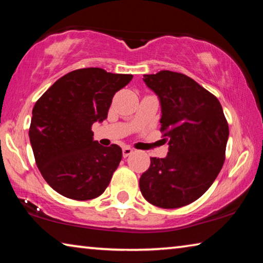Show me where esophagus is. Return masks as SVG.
<instances>
[{
	"label": "esophagus",
	"mask_w": 263,
	"mask_h": 263,
	"mask_svg": "<svg viewBox=\"0 0 263 263\" xmlns=\"http://www.w3.org/2000/svg\"><path fill=\"white\" fill-rule=\"evenodd\" d=\"M132 153H133V149L131 147H128V146L123 147V157L124 158H127L128 155H131Z\"/></svg>",
	"instance_id": "1"
}]
</instances>
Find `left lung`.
<instances>
[{
  "label": "left lung",
  "mask_w": 263,
  "mask_h": 263,
  "mask_svg": "<svg viewBox=\"0 0 263 263\" xmlns=\"http://www.w3.org/2000/svg\"><path fill=\"white\" fill-rule=\"evenodd\" d=\"M142 80L159 97L160 131L169 148L166 158H151L140 191L155 206L188 205L210 188L224 164L228 121L217 97L184 74L160 70Z\"/></svg>",
  "instance_id": "1"
}]
</instances>
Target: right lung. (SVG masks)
I'll return each instance as SVG.
<instances>
[{
    "label": "right lung",
    "instance_id": "add662e5",
    "mask_svg": "<svg viewBox=\"0 0 263 263\" xmlns=\"http://www.w3.org/2000/svg\"><path fill=\"white\" fill-rule=\"evenodd\" d=\"M131 74L82 68L64 75L33 106L29 130L37 167L52 189L67 198L88 201L109 185L123 153L94 140L91 125L103 122L114 95Z\"/></svg>",
    "mask_w": 263,
    "mask_h": 263
}]
</instances>
